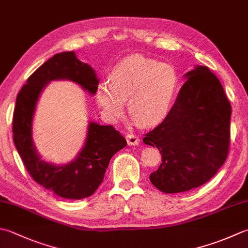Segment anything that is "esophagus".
<instances>
[{"label": "esophagus", "mask_w": 248, "mask_h": 248, "mask_svg": "<svg viewBox=\"0 0 248 248\" xmlns=\"http://www.w3.org/2000/svg\"><path fill=\"white\" fill-rule=\"evenodd\" d=\"M125 139H127V142H128L129 146H134V145H138L139 142H140V139H139L138 135H134L132 133L128 134L127 137H125Z\"/></svg>", "instance_id": "34e87169"}]
</instances>
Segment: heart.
I'll list each match as a JSON object with an SVG mask.
<instances>
[{"label": "heart", "instance_id": "b5f03b06", "mask_svg": "<svg viewBox=\"0 0 248 248\" xmlns=\"http://www.w3.org/2000/svg\"><path fill=\"white\" fill-rule=\"evenodd\" d=\"M178 88V75L172 65L140 55L125 58L114 67L110 81H102L95 100L104 115L117 120L124 113L125 100L133 119L143 127L162 121Z\"/></svg>", "mask_w": 248, "mask_h": 248}]
</instances>
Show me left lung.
Masks as SVG:
<instances>
[{"mask_svg":"<svg viewBox=\"0 0 248 248\" xmlns=\"http://www.w3.org/2000/svg\"><path fill=\"white\" fill-rule=\"evenodd\" d=\"M186 77L166 118L143 139L161 155L162 163L149 179L166 193L202 186L229 154L231 104L219 79L206 66Z\"/></svg>","mask_w":248,"mask_h":248,"instance_id":"obj_1","label":"left lung"}]
</instances>
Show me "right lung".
<instances>
[{"mask_svg": "<svg viewBox=\"0 0 248 248\" xmlns=\"http://www.w3.org/2000/svg\"><path fill=\"white\" fill-rule=\"evenodd\" d=\"M57 79L75 81L91 94L99 85L93 69L77 59L74 51L57 53L19 91L13 117L14 143L33 181L61 198L79 200L93 195L103 182L111 157L127 146V140L113 125L90 123L85 146L74 161L56 167L41 160L31 137L33 115L44 87Z\"/></svg>", "mask_w": 248, "mask_h": 248, "instance_id": "add662e5", "label": "right lung"}]
</instances>
